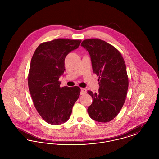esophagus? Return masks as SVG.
Masks as SVG:
<instances>
[{
  "label": "esophagus",
  "mask_w": 159,
  "mask_h": 159,
  "mask_svg": "<svg viewBox=\"0 0 159 159\" xmlns=\"http://www.w3.org/2000/svg\"><path fill=\"white\" fill-rule=\"evenodd\" d=\"M86 92H87V91H86V89H85V88H81V92H80V95H84V94H85V93H86Z\"/></svg>",
  "instance_id": "obj_1"
}]
</instances>
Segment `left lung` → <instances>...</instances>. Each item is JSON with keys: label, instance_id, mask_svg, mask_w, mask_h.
<instances>
[{"label": "left lung", "instance_id": "left-lung-1", "mask_svg": "<svg viewBox=\"0 0 159 159\" xmlns=\"http://www.w3.org/2000/svg\"><path fill=\"white\" fill-rule=\"evenodd\" d=\"M81 46L91 57L93 73L98 76V92L88 91L92 103L88 113L93 120L106 123L117 116L123 106L128 89L126 67L121 53L99 39H85Z\"/></svg>", "mask_w": 159, "mask_h": 159}]
</instances>
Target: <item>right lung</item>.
Returning <instances> with one entry per match:
<instances>
[{"label":"right lung","instance_id":"1","mask_svg":"<svg viewBox=\"0 0 159 159\" xmlns=\"http://www.w3.org/2000/svg\"><path fill=\"white\" fill-rule=\"evenodd\" d=\"M81 40L57 39L40 44L33 55L28 76L29 89L38 113L48 123L68 120L79 98L78 86L60 87L59 78L66 70L64 61Z\"/></svg>","mask_w":159,"mask_h":159}]
</instances>
